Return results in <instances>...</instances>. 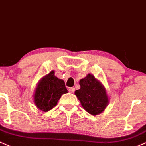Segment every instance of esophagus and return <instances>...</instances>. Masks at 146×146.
I'll use <instances>...</instances> for the list:
<instances>
[{
    "instance_id": "1",
    "label": "esophagus",
    "mask_w": 146,
    "mask_h": 146,
    "mask_svg": "<svg viewBox=\"0 0 146 146\" xmlns=\"http://www.w3.org/2000/svg\"><path fill=\"white\" fill-rule=\"evenodd\" d=\"M68 91H69V92L73 93L75 92V88L74 87H70V88L68 89Z\"/></svg>"
}]
</instances>
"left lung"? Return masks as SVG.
Returning <instances> with one entry per match:
<instances>
[{
	"mask_svg": "<svg viewBox=\"0 0 146 146\" xmlns=\"http://www.w3.org/2000/svg\"><path fill=\"white\" fill-rule=\"evenodd\" d=\"M80 89L75 94L87 113L96 115L102 113L108 104V97L104 85L93 75L88 74L80 80Z\"/></svg>",
	"mask_w": 146,
	"mask_h": 146,
	"instance_id": "obj_1",
	"label": "left lung"
}]
</instances>
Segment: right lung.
Returning a JSON list of instances; mask_svg holds the SVG:
<instances>
[{
  "label": "right lung",
  "mask_w": 146,
  "mask_h": 146,
  "mask_svg": "<svg viewBox=\"0 0 146 146\" xmlns=\"http://www.w3.org/2000/svg\"><path fill=\"white\" fill-rule=\"evenodd\" d=\"M68 92L65 82L54 76L52 70L38 82L34 94V104L44 112L52 109L62 94Z\"/></svg>",
  "instance_id": "1"
}]
</instances>
